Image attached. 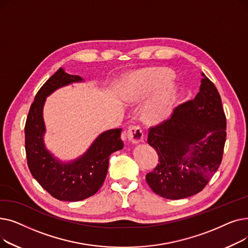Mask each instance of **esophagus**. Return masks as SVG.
<instances>
[{"instance_id":"34e87169","label":"esophagus","mask_w":248,"mask_h":248,"mask_svg":"<svg viewBox=\"0 0 248 248\" xmlns=\"http://www.w3.org/2000/svg\"><path fill=\"white\" fill-rule=\"evenodd\" d=\"M127 139L133 144H139L140 141L144 139V134H142L141 128L139 125H134L128 128L127 131Z\"/></svg>"}]
</instances>
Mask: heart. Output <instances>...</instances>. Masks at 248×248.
<instances>
[{
  "instance_id": "b5f03b06",
  "label": "heart",
  "mask_w": 248,
  "mask_h": 248,
  "mask_svg": "<svg viewBox=\"0 0 248 248\" xmlns=\"http://www.w3.org/2000/svg\"><path fill=\"white\" fill-rule=\"evenodd\" d=\"M173 78L174 73L168 68H149L140 71L134 75L133 86L125 93V97L127 100H139L161 87L148 103L147 113L152 121L162 122L170 114L178 93L177 84L170 82Z\"/></svg>"
}]
</instances>
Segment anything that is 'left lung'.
Returning <instances> with one entry per match:
<instances>
[{
  "label": "left lung",
  "instance_id": "8db88e82",
  "mask_svg": "<svg viewBox=\"0 0 248 248\" xmlns=\"http://www.w3.org/2000/svg\"><path fill=\"white\" fill-rule=\"evenodd\" d=\"M201 75L195 98L180 104L170 120L151 127L148 135L159 163L146 180L166 199H183L202 191L222 161L226 117L217 88Z\"/></svg>",
  "mask_w": 248,
  "mask_h": 248
}]
</instances>
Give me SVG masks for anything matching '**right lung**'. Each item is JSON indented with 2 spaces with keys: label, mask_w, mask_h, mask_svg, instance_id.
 Returning <instances> with one entry per match:
<instances>
[{
  "label": "right lung",
  "mask_w": 248,
  "mask_h": 248,
  "mask_svg": "<svg viewBox=\"0 0 248 248\" xmlns=\"http://www.w3.org/2000/svg\"><path fill=\"white\" fill-rule=\"evenodd\" d=\"M82 81V77L59 68L39 89L25 125L29 170L43 189L61 201H81L94 195L107 177L109 155L124 148L122 128H115L101 133L83 155L69 162L60 161L47 150L43 119L46 97L60 87Z\"/></svg>",
  "instance_id": "right-lung-1"
}]
</instances>
